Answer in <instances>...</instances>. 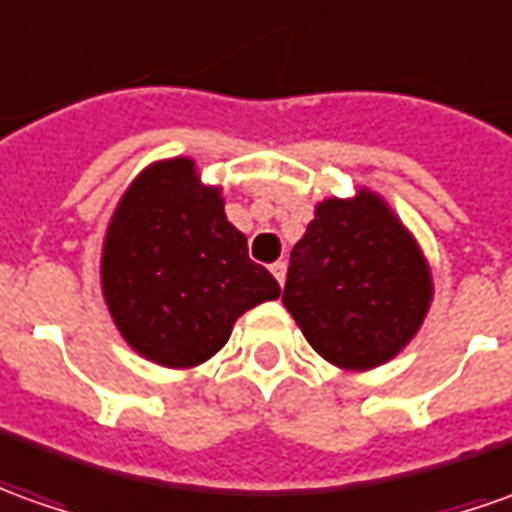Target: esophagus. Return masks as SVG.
Here are the masks:
<instances>
[{"label": "esophagus", "mask_w": 512, "mask_h": 512, "mask_svg": "<svg viewBox=\"0 0 512 512\" xmlns=\"http://www.w3.org/2000/svg\"><path fill=\"white\" fill-rule=\"evenodd\" d=\"M270 273H273V276H276L278 284H284V276H287V264H284V262L270 264Z\"/></svg>", "instance_id": "1"}]
</instances>
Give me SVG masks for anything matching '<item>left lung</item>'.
Masks as SVG:
<instances>
[{
	"mask_svg": "<svg viewBox=\"0 0 512 512\" xmlns=\"http://www.w3.org/2000/svg\"><path fill=\"white\" fill-rule=\"evenodd\" d=\"M432 290L418 239L384 197L362 186L315 206L292 248L284 306L326 362L370 370L418 334Z\"/></svg>",
	"mask_w": 512,
	"mask_h": 512,
	"instance_id": "obj_1",
	"label": "left lung"
}]
</instances>
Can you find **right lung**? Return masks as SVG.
Masks as SVG:
<instances>
[{"instance_id": "1", "label": "right lung", "mask_w": 512, "mask_h": 512, "mask_svg": "<svg viewBox=\"0 0 512 512\" xmlns=\"http://www.w3.org/2000/svg\"><path fill=\"white\" fill-rule=\"evenodd\" d=\"M102 298L125 343L164 368H197L228 343L236 317L281 295L250 262L225 217L220 186L192 158L144 167L116 203L102 239Z\"/></svg>"}]
</instances>
